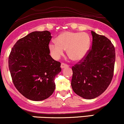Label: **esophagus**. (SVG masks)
<instances>
[{"instance_id": "34e87169", "label": "esophagus", "mask_w": 124, "mask_h": 124, "mask_svg": "<svg viewBox=\"0 0 124 124\" xmlns=\"http://www.w3.org/2000/svg\"><path fill=\"white\" fill-rule=\"evenodd\" d=\"M69 67V65L67 64H64L63 63V62H62V63L61 64V68H64L66 67Z\"/></svg>"}]
</instances>
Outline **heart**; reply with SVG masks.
<instances>
[{
	"label": "heart",
	"mask_w": 124,
	"mask_h": 124,
	"mask_svg": "<svg viewBox=\"0 0 124 124\" xmlns=\"http://www.w3.org/2000/svg\"><path fill=\"white\" fill-rule=\"evenodd\" d=\"M91 39L86 33L66 31L56 38V42L49 43V48L52 56L58 59L67 50L68 57L78 62L86 56L89 49Z\"/></svg>",
	"instance_id": "1"
}]
</instances>
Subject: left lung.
Segmentation results:
<instances>
[{
    "label": "left lung",
    "instance_id": "8db88e82",
    "mask_svg": "<svg viewBox=\"0 0 124 124\" xmlns=\"http://www.w3.org/2000/svg\"><path fill=\"white\" fill-rule=\"evenodd\" d=\"M92 49L72 66L71 86L74 92L86 99L98 97L107 89L114 75L116 52L106 36L91 31Z\"/></svg>",
    "mask_w": 124,
    "mask_h": 124
}]
</instances>
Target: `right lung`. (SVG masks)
<instances>
[{
  "label": "right lung",
  "instance_id": "obj_1",
  "mask_svg": "<svg viewBox=\"0 0 124 124\" xmlns=\"http://www.w3.org/2000/svg\"><path fill=\"white\" fill-rule=\"evenodd\" d=\"M52 38L48 31H35L17 40L8 57V68L14 86L24 97L40 101L55 89V77L61 63L49 54Z\"/></svg>",
  "mask_w": 124,
  "mask_h": 124
}]
</instances>
